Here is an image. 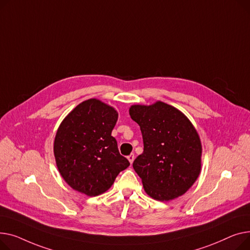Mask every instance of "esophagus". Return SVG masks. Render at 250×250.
<instances>
[{
  "label": "esophagus",
  "mask_w": 250,
  "mask_h": 250,
  "mask_svg": "<svg viewBox=\"0 0 250 250\" xmlns=\"http://www.w3.org/2000/svg\"><path fill=\"white\" fill-rule=\"evenodd\" d=\"M128 160H129V163L130 164H132V163H133V161H134V154L133 153H132V154H130V155H128Z\"/></svg>",
  "instance_id": "1"
}]
</instances>
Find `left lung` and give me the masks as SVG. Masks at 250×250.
Returning a JSON list of instances; mask_svg holds the SVG:
<instances>
[{"label":"left lung","mask_w":250,"mask_h":250,"mask_svg":"<svg viewBox=\"0 0 250 250\" xmlns=\"http://www.w3.org/2000/svg\"><path fill=\"white\" fill-rule=\"evenodd\" d=\"M129 114L142 133L144 149L133 168L146 194L157 201L184 195L197 181L202 166V144L193 124L180 110L160 101L131 106Z\"/></svg>","instance_id":"left-lung-1"}]
</instances>
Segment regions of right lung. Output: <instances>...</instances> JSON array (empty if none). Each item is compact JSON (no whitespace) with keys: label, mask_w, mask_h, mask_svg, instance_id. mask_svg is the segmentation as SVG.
I'll return each instance as SVG.
<instances>
[{"label":"right lung","mask_w":250,"mask_h":250,"mask_svg":"<svg viewBox=\"0 0 250 250\" xmlns=\"http://www.w3.org/2000/svg\"><path fill=\"white\" fill-rule=\"evenodd\" d=\"M117 120L118 113L113 107L90 99L79 104L58 127L53 144L55 163L73 189L99 196L130 166L111 135Z\"/></svg>","instance_id":"obj_1"}]
</instances>
